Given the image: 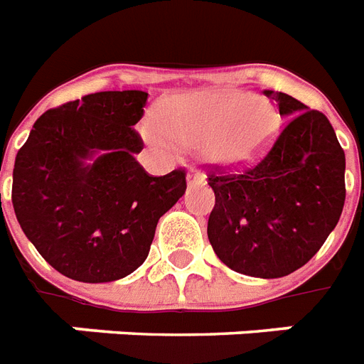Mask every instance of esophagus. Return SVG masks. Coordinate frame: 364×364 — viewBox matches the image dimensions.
Wrapping results in <instances>:
<instances>
[{
    "label": "esophagus",
    "instance_id": "obj_1",
    "mask_svg": "<svg viewBox=\"0 0 364 364\" xmlns=\"http://www.w3.org/2000/svg\"><path fill=\"white\" fill-rule=\"evenodd\" d=\"M187 179H188V185H202V183H205V176L204 173H202V171H198V170H188V176H187Z\"/></svg>",
    "mask_w": 364,
    "mask_h": 364
}]
</instances>
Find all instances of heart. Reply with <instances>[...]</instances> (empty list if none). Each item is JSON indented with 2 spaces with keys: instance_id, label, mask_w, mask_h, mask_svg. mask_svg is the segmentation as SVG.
Returning <instances> with one entry per match:
<instances>
[{
  "instance_id": "b5f03b06",
  "label": "heart",
  "mask_w": 364,
  "mask_h": 364,
  "mask_svg": "<svg viewBox=\"0 0 364 364\" xmlns=\"http://www.w3.org/2000/svg\"><path fill=\"white\" fill-rule=\"evenodd\" d=\"M276 124V111L264 98L210 88L160 104L147 137L159 147L204 149L211 162L234 166L259 156Z\"/></svg>"
}]
</instances>
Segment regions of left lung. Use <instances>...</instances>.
<instances>
[{
  "mask_svg": "<svg viewBox=\"0 0 364 364\" xmlns=\"http://www.w3.org/2000/svg\"><path fill=\"white\" fill-rule=\"evenodd\" d=\"M264 94L289 117L272 147L242 168H204L215 193L208 219L215 255L238 274L272 279L304 266L336 227L346 200V154L321 111L289 94Z\"/></svg>",
  "mask_w": 364,
  "mask_h": 364,
  "instance_id": "8db88e82",
  "label": "left lung"
}]
</instances>
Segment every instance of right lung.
Returning <instances> with one entry per match:
<instances>
[{"instance_id":"right-lung-1","label":"right lung","mask_w":364,"mask_h":364,"mask_svg":"<svg viewBox=\"0 0 364 364\" xmlns=\"http://www.w3.org/2000/svg\"><path fill=\"white\" fill-rule=\"evenodd\" d=\"M145 105L141 90L87 94L45 111L16 153V219L65 277L104 283L132 274L147 259L160 217L185 194V168L156 177L134 159Z\"/></svg>"}]
</instances>
